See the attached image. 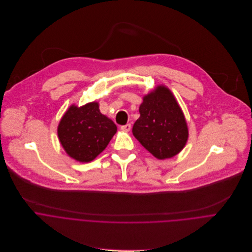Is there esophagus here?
<instances>
[{
    "instance_id": "esophagus-1",
    "label": "esophagus",
    "mask_w": 252,
    "mask_h": 252,
    "mask_svg": "<svg viewBox=\"0 0 252 252\" xmlns=\"http://www.w3.org/2000/svg\"><path fill=\"white\" fill-rule=\"evenodd\" d=\"M121 130H122V131H125V132H129V131L131 130V125H130V124L123 125V126H121Z\"/></svg>"
}]
</instances>
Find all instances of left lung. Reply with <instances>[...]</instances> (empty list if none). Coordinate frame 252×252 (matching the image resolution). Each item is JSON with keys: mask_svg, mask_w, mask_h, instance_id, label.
<instances>
[{"mask_svg": "<svg viewBox=\"0 0 252 252\" xmlns=\"http://www.w3.org/2000/svg\"><path fill=\"white\" fill-rule=\"evenodd\" d=\"M140 117L132 132L141 145L157 159L176 156L188 140L184 114L172 92L165 86L143 98Z\"/></svg>", "mask_w": 252, "mask_h": 252, "instance_id": "8db88e82", "label": "left lung"}]
</instances>
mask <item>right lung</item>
Wrapping results in <instances>:
<instances>
[{"instance_id": "right-lung-1", "label": "right lung", "mask_w": 252, "mask_h": 252, "mask_svg": "<svg viewBox=\"0 0 252 252\" xmlns=\"http://www.w3.org/2000/svg\"><path fill=\"white\" fill-rule=\"evenodd\" d=\"M117 131L114 122L101 114L98 103L71 106L59 125L58 134L65 152L79 162H90L107 147Z\"/></svg>"}]
</instances>
